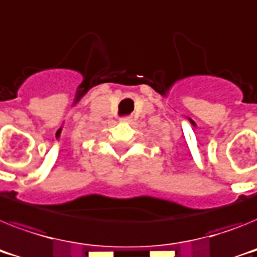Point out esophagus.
Returning <instances> with one entry per match:
<instances>
[{
  "label": "esophagus",
  "mask_w": 257,
  "mask_h": 257,
  "mask_svg": "<svg viewBox=\"0 0 257 257\" xmlns=\"http://www.w3.org/2000/svg\"><path fill=\"white\" fill-rule=\"evenodd\" d=\"M122 121H131V117H128V116H126V117H122Z\"/></svg>",
  "instance_id": "1"
}]
</instances>
